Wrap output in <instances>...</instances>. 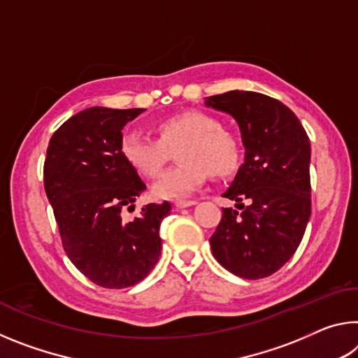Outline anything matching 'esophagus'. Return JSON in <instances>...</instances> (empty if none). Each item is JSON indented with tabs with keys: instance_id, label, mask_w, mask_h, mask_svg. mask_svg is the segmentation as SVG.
I'll use <instances>...</instances> for the list:
<instances>
[{
	"instance_id": "34e87169",
	"label": "esophagus",
	"mask_w": 358,
	"mask_h": 358,
	"mask_svg": "<svg viewBox=\"0 0 358 358\" xmlns=\"http://www.w3.org/2000/svg\"><path fill=\"white\" fill-rule=\"evenodd\" d=\"M196 203H197L196 201H178V202H175V207H177L178 210H181V208L192 207V205H196Z\"/></svg>"
}]
</instances>
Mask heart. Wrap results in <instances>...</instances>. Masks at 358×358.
Listing matches in <instances>:
<instances>
[{"instance_id":"heart-1","label":"heart","mask_w":358,"mask_h":358,"mask_svg":"<svg viewBox=\"0 0 358 358\" xmlns=\"http://www.w3.org/2000/svg\"><path fill=\"white\" fill-rule=\"evenodd\" d=\"M156 137L141 131H126L120 138V155L132 171L153 178L166 164L171 150L178 166L167 169L153 185V196L161 201H177L192 196L208 178L226 177L238 164V145L215 117L186 110L155 123Z\"/></svg>"}]
</instances>
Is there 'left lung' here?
<instances>
[{
  "instance_id": "obj_1",
  "label": "left lung",
  "mask_w": 358,
  "mask_h": 358,
  "mask_svg": "<svg viewBox=\"0 0 358 358\" xmlns=\"http://www.w3.org/2000/svg\"><path fill=\"white\" fill-rule=\"evenodd\" d=\"M205 106L232 115L245 147V162L222 194L237 210L222 208L211 252L230 273L260 280L294 256L310 221V138L287 106L262 93L234 90Z\"/></svg>"
}]
</instances>
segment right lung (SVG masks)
Instances as JSON below:
<instances>
[{
    "label": "right lung",
    "instance_id": "1",
    "mask_svg": "<svg viewBox=\"0 0 358 358\" xmlns=\"http://www.w3.org/2000/svg\"><path fill=\"white\" fill-rule=\"evenodd\" d=\"M143 108L92 107L53 132L44 162V186L71 262L94 284L131 287L153 270L161 256V221L171 203H148L134 221L121 211L134 208L147 189L120 155L124 124Z\"/></svg>",
    "mask_w": 358,
    "mask_h": 358
}]
</instances>
